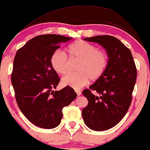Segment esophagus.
<instances>
[{"label":"esophagus","mask_w":150,"mask_h":150,"mask_svg":"<svg viewBox=\"0 0 150 150\" xmlns=\"http://www.w3.org/2000/svg\"><path fill=\"white\" fill-rule=\"evenodd\" d=\"M75 92L76 93L77 96H81V91H79V90H76V91H75Z\"/></svg>","instance_id":"34e87169"}]
</instances>
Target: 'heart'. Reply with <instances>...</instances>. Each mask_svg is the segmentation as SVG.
Instances as JSON below:
<instances>
[{"mask_svg":"<svg viewBox=\"0 0 150 150\" xmlns=\"http://www.w3.org/2000/svg\"><path fill=\"white\" fill-rule=\"evenodd\" d=\"M68 57L71 59H79L75 73L68 74L62 79L63 86L78 90L88 83L90 80L100 79L106 70L108 58L103 50L97 49L93 44L84 40H76L67 48ZM52 68L59 74L68 71L69 61L64 52L55 50L50 58Z\"/></svg>","mask_w":150,"mask_h":150,"instance_id":"1","label":"heart"}]
</instances>
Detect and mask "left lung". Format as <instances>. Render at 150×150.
<instances>
[{
	"mask_svg": "<svg viewBox=\"0 0 150 150\" xmlns=\"http://www.w3.org/2000/svg\"><path fill=\"white\" fill-rule=\"evenodd\" d=\"M83 39L100 44L109 58L104 74L82 93L88 101L82 110L85 124L93 131H105L119 124L127 113L137 69L131 50L115 37L105 35ZM92 91L98 96L93 94Z\"/></svg>",
	"mask_w": 150,
	"mask_h": 150,
	"instance_id": "obj_1",
	"label": "left lung"
}]
</instances>
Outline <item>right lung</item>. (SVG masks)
Here are the masks:
<instances>
[{
	"instance_id": "obj_1",
	"label": "right lung",
	"mask_w": 150,
	"mask_h": 150,
	"mask_svg": "<svg viewBox=\"0 0 150 150\" xmlns=\"http://www.w3.org/2000/svg\"><path fill=\"white\" fill-rule=\"evenodd\" d=\"M61 35H40L29 40L17 51L11 82L22 114L38 127L51 129L59 126L62 109L76 98L72 88L55 91L60 79L50 63L59 43L70 40Z\"/></svg>"
}]
</instances>
